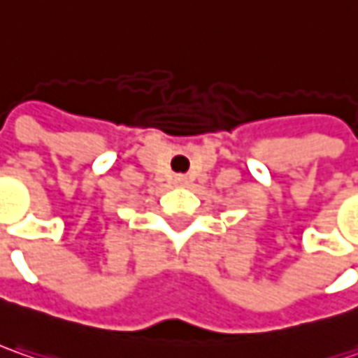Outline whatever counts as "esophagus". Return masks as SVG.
Listing matches in <instances>:
<instances>
[{
	"label": "esophagus",
	"instance_id": "34e87169",
	"mask_svg": "<svg viewBox=\"0 0 358 358\" xmlns=\"http://www.w3.org/2000/svg\"><path fill=\"white\" fill-rule=\"evenodd\" d=\"M186 182H188L186 176H176V178H174V184H176V186H186Z\"/></svg>",
	"mask_w": 358,
	"mask_h": 358
}]
</instances>
